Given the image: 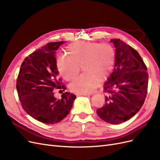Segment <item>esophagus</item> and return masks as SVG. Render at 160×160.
<instances>
[{
  "instance_id": "obj_1",
  "label": "esophagus",
  "mask_w": 160,
  "mask_h": 160,
  "mask_svg": "<svg viewBox=\"0 0 160 160\" xmlns=\"http://www.w3.org/2000/svg\"><path fill=\"white\" fill-rule=\"evenodd\" d=\"M77 95H85V96H88V95H90V94H89V93H79V94H77Z\"/></svg>"
}]
</instances>
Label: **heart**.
I'll use <instances>...</instances> for the list:
<instances>
[{
    "mask_svg": "<svg viewBox=\"0 0 160 160\" xmlns=\"http://www.w3.org/2000/svg\"><path fill=\"white\" fill-rule=\"evenodd\" d=\"M67 56H59L56 64L61 76L71 81L78 74L80 66L84 71L70 84L76 93H91L101 81L108 78L115 61L113 49L107 44L98 45L86 41L73 42L67 47Z\"/></svg>",
    "mask_w": 160,
    "mask_h": 160,
    "instance_id": "1",
    "label": "heart"
}]
</instances>
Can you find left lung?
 Here are the masks:
<instances>
[{"mask_svg": "<svg viewBox=\"0 0 160 160\" xmlns=\"http://www.w3.org/2000/svg\"><path fill=\"white\" fill-rule=\"evenodd\" d=\"M115 47V67L104 85L105 104L97 113L105 122L119 124L141 109L147 95V67L137 51L118 38L111 39Z\"/></svg>", "mask_w": 160, "mask_h": 160, "instance_id": "8db88e82", "label": "left lung"}]
</instances>
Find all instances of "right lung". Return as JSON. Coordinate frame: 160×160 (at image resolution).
Masks as SVG:
<instances>
[{"instance_id":"1","label":"right lung","mask_w":160,"mask_h":160,"mask_svg":"<svg viewBox=\"0 0 160 160\" xmlns=\"http://www.w3.org/2000/svg\"><path fill=\"white\" fill-rule=\"evenodd\" d=\"M65 42H49L27 57L17 80L23 109L34 119L47 124H55L63 119L76 98L75 95L65 92L61 99H57L53 92L55 89H65L58 76L55 58L56 51Z\"/></svg>"}]
</instances>
